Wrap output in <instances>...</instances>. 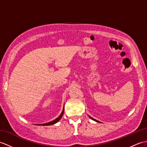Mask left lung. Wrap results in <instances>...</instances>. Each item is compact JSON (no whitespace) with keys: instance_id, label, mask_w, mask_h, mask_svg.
Segmentation results:
<instances>
[{"instance_id":"left-lung-1","label":"left lung","mask_w":147,"mask_h":147,"mask_svg":"<svg viewBox=\"0 0 147 147\" xmlns=\"http://www.w3.org/2000/svg\"><path fill=\"white\" fill-rule=\"evenodd\" d=\"M91 119H92V120H94V121H97V122H99L98 121H97V120H95V119H93V118H91V117H90Z\"/></svg>"}]
</instances>
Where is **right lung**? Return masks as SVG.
<instances>
[{"mask_svg":"<svg viewBox=\"0 0 147 147\" xmlns=\"http://www.w3.org/2000/svg\"><path fill=\"white\" fill-rule=\"evenodd\" d=\"M63 113H64V108H63V110L62 111V113H61V114L60 115V116L58 118H57L56 119H55V120L52 121H50L49 123H44V124H40V125H43V126H47V125H53V124H55L57 122L59 121L60 120V119L62 118L63 115Z\"/></svg>","mask_w":147,"mask_h":147,"instance_id":"obj_1","label":"right lung"}]
</instances>
